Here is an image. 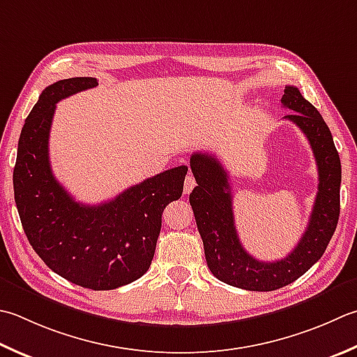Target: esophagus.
Masks as SVG:
<instances>
[{"label": "esophagus", "instance_id": "obj_1", "mask_svg": "<svg viewBox=\"0 0 357 357\" xmlns=\"http://www.w3.org/2000/svg\"><path fill=\"white\" fill-rule=\"evenodd\" d=\"M195 185H197V181H195L192 173H188L187 178H185V183H184V193H190Z\"/></svg>", "mask_w": 357, "mask_h": 357}]
</instances>
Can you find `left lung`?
Masks as SVG:
<instances>
[{
    "label": "left lung",
    "instance_id": "left-lung-1",
    "mask_svg": "<svg viewBox=\"0 0 357 357\" xmlns=\"http://www.w3.org/2000/svg\"><path fill=\"white\" fill-rule=\"evenodd\" d=\"M282 105L292 111L284 119L294 122L308 137L319 172L308 227L294 250L282 260L266 263L246 252L235 229L232 187L225 167L211 153L198 151L190 158L198 184L190 193V206L207 266L218 280L246 291H275L296 282L324 255L339 221L342 169L331 131L298 88L286 86Z\"/></svg>",
    "mask_w": 357,
    "mask_h": 357
}]
</instances>
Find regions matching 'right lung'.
<instances>
[{
    "instance_id": "right-lung-1",
    "label": "right lung",
    "mask_w": 357,
    "mask_h": 357,
    "mask_svg": "<svg viewBox=\"0 0 357 357\" xmlns=\"http://www.w3.org/2000/svg\"><path fill=\"white\" fill-rule=\"evenodd\" d=\"M97 85L94 77H73L41 93L20 135L13 193L27 240L47 268L82 288L108 291L149 271L162 212L183 195L188 167L146 178L99 206L74 201L52 174L49 132L55 103Z\"/></svg>"
}]
</instances>
